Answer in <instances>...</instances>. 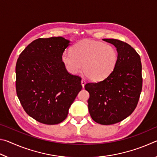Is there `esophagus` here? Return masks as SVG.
Segmentation results:
<instances>
[{"label":"esophagus","mask_w":157,"mask_h":157,"mask_svg":"<svg viewBox=\"0 0 157 157\" xmlns=\"http://www.w3.org/2000/svg\"><path fill=\"white\" fill-rule=\"evenodd\" d=\"M81 84H82V87H84V85H85V84H86V81H85V79H82V80H81Z\"/></svg>","instance_id":"esophagus-1"}]
</instances>
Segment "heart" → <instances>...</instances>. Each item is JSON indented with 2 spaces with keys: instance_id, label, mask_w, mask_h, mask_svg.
<instances>
[{
  "instance_id": "1",
  "label": "heart",
  "mask_w": 157,
  "mask_h": 157,
  "mask_svg": "<svg viewBox=\"0 0 157 157\" xmlns=\"http://www.w3.org/2000/svg\"><path fill=\"white\" fill-rule=\"evenodd\" d=\"M62 59L70 73H80L84 66V73L90 79L100 81L113 72L118 55L111 45L86 39L74 45L71 52H63Z\"/></svg>"
}]
</instances>
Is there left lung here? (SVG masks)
Instances as JSON below:
<instances>
[{"mask_svg":"<svg viewBox=\"0 0 157 157\" xmlns=\"http://www.w3.org/2000/svg\"><path fill=\"white\" fill-rule=\"evenodd\" d=\"M102 40L116 48L118 62L107 78L87 83L84 88L90 95L88 108L92 119L108 125L123 121L136 109L142 91V65L139 55L128 44L114 39Z\"/></svg>","mask_w":157,"mask_h":157,"instance_id":"1","label":"left lung"}]
</instances>
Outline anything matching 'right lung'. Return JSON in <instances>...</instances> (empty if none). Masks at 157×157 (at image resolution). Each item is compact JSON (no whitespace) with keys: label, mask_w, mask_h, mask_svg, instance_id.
<instances>
[{"label":"right lung","mask_w":157,"mask_h":157,"mask_svg":"<svg viewBox=\"0 0 157 157\" xmlns=\"http://www.w3.org/2000/svg\"><path fill=\"white\" fill-rule=\"evenodd\" d=\"M70 41L39 38L23 50L16 65V89L23 109L39 123L56 124L82 88L81 78L66 71L62 54Z\"/></svg>","instance_id":"add662e5"}]
</instances>
